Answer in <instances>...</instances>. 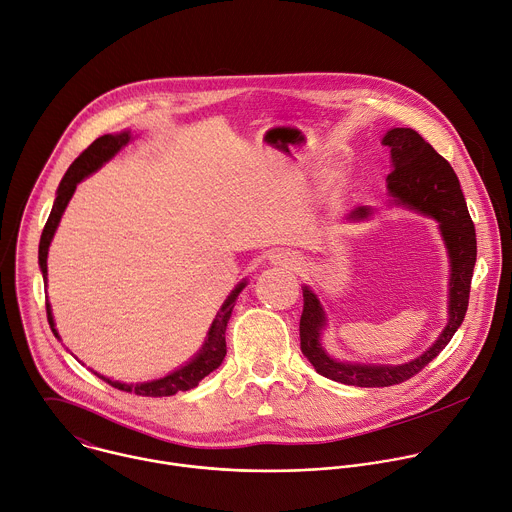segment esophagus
I'll use <instances>...</instances> for the list:
<instances>
[{"label":"esophagus","mask_w":512,"mask_h":512,"mask_svg":"<svg viewBox=\"0 0 512 512\" xmlns=\"http://www.w3.org/2000/svg\"><path fill=\"white\" fill-rule=\"evenodd\" d=\"M273 263H279V265H285V267H295L299 263V255L295 251L281 249L273 255Z\"/></svg>","instance_id":"34e87169"}]
</instances>
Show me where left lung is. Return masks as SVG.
Wrapping results in <instances>:
<instances>
[{"label": "left lung", "mask_w": 512, "mask_h": 512, "mask_svg": "<svg viewBox=\"0 0 512 512\" xmlns=\"http://www.w3.org/2000/svg\"><path fill=\"white\" fill-rule=\"evenodd\" d=\"M382 144L392 152L394 170L388 175V191L398 205L424 213L438 221L444 245L450 257V301L448 323L430 350L420 358L400 366H374L337 362L325 354L319 344V333L325 327V311L315 293L303 287V313L299 319L301 352L317 370V374L348 386L386 388L402 384L422 372L452 339L460 327L470 295V281L476 263V233L468 215L458 177L450 162L440 156L416 130L392 128L382 138ZM372 209L358 207L348 219L364 221Z\"/></svg>", "instance_id": "obj_1"}]
</instances>
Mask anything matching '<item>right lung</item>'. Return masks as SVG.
Listing matches in <instances>:
<instances>
[{
    "label": "right lung",
    "instance_id": "1",
    "mask_svg": "<svg viewBox=\"0 0 512 512\" xmlns=\"http://www.w3.org/2000/svg\"><path fill=\"white\" fill-rule=\"evenodd\" d=\"M130 140V132H120V134H104L100 138H96L68 168V173L64 175L60 187H58V193H56V201H54V207H52V213L48 217V223L42 231V239H40V253H38V259H40V269H42V275H44V281H46V275H48V249H50V243H52V237L60 225V219H62V213L64 209L68 207V201L72 199L74 191H76V185L92 175L94 170H98L104 162H108L122 146H126ZM247 285V281H241L233 291L231 295L225 299L223 307L219 309L211 329H209V335L205 339V344L201 348V352L183 368L175 370L173 374H168L160 380H152V382H142V384H124V382H116V380H110V378H104L100 374H96L98 378H102L104 382H108L112 388H118L122 392H134L136 396H150V398H160V396H175L177 392H187L195 386H199V382L209 376L213 370H217L221 364H223V358L227 354V342H225V331H227V323L231 319V311L235 307V299L239 297V293L243 291V287ZM46 311H48V321H50V327L54 331V335L60 339L58 331H56V325H54V317H52V307L50 303H46Z\"/></svg>",
    "mask_w": 512,
    "mask_h": 512
}]
</instances>
